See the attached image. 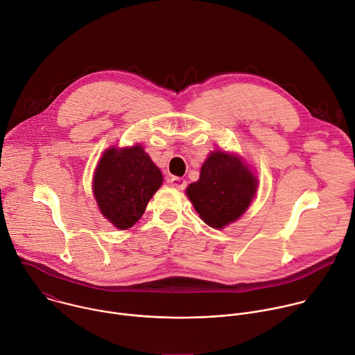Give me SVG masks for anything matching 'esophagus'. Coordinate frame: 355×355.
Instances as JSON below:
<instances>
[{"instance_id":"34e87169","label":"esophagus","mask_w":355,"mask_h":355,"mask_svg":"<svg viewBox=\"0 0 355 355\" xmlns=\"http://www.w3.org/2000/svg\"><path fill=\"white\" fill-rule=\"evenodd\" d=\"M171 185L177 189H184L187 187V181L184 178H180V177H173L171 178Z\"/></svg>"}]
</instances>
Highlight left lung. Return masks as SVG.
Returning a JSON list of instances; mask_svg holds the SVG:
<instances>
[{
  "mask_svg": "<svg viewBox=\"0 0 355 355\" xmlns=\"http://www.w3.org/2000/svg\"><path fill=\"white\" fill-rule=\"evenodd\" d=\"M257 180L239 159L215 151L200 168L187 195L200 219L215 229L234 222L248 208L256 193Z\"/></svg>",
  "mask_w": 355,
  "mask_h": 355,
  "instance_id": "8db88e82",
  "label": "left lung"
}]
</instances>
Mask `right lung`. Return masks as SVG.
Wrapping results in <instances>:
<instances>
[{"instance_id": "obj_1", "label": "right lung", "mask_w": 355, "mask_h": 355, "mask_svg": "<svg viewBox=\"0 0 355 355\" xmlns=\"http://www.w3.org/2000/svg\"><path fill=\"white\" fill-rule=\"evenodd\" d=\"M162 182L160 170L135 146L108 150L96 167L92 187L103 215L118 229H128L144 214Z\"/></svg>"}]
</instances>
